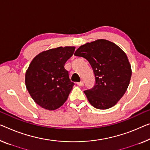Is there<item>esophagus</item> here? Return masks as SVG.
I'll return each instance as SVG.
<instances>
[{"label":"esophagus","mask_w":150,"mask_h":150,"mask_svg":"<svg viewBox=\"0 0 150 150\" xmlns=\"http://www.w3.org/2000/svg\"><path fill=\"white\" fill-rule=\"evenodd\" d=\"M77 85H78V86H80V87H82L83 86V81H81V82H79V83H77Z\"/></svg>","instance_id":"obj_1"}]
</instances>
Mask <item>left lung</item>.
<instances>
[{"label": "left lung", "mask_w": 150, "mask_h": 150, "mask_svg": "<svg viewBox=\"0 0 150 150\" xmlns=\"http://www.w3.org/2000/svg\"><path fill=\"white\" fill-rule=\"evenodd\" d=\"M74 55L88 60L94 73V87L84 91L89 103L101 110L117 104L126 92L132 75L124 51L113 42L99 39L81 45Z\"/></svg>", "instance_id": "left-lung-1"}]
</instances>
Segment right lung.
<instances>
[{
	"label": "right lung",
	"instance_id": "add662e5",
	"mask_svg": "<svg viewBox=\"0 0 150 150\" xmlns=\"http://www.w3.org/2000/svg\"><path fill=\"white\" fill-rule=\"evenodd\" d=\"M75 46L58 47L43 51L33 58L25 73L27 89L34 102L46 110L63 105L72 90L64 66L74 53Z\"/></svg>",
	"mask_w": 150,
	"mask_h": 150
}]
</instances>
